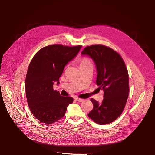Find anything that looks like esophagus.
Wrapping results in <instances>:
<instances>
[{
    "label": "esophagus",
    "mask_w": 155,
    "mask_h": 155,
    "mask_svg": "<svg viewBox=\"0 0 155 155\" xmlns=\"http://www.w3.org/2000/svg\"><path fill=\"white\" fill-rule=\"evenodd\" d=\"M75 99L77 101H78V102H82V101H83V99H80V98H78V97L75 98Z\"/></svg>",
    "instance_id": "obj_1"
}]
</instances>
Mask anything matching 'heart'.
<instances>
[{
	"label": "heart",
	"instance_id": "obj_1",
	"mask_svg": "<svg viewBox=\"0 0 155 155\" xmlns=\"http://www.w3.org/2000/svg\"><path fill=\"white\" fill-rule=\"evenodd\" d=\"M92 64L90 59L87 58V57H83L80 58L79 60V65H80V68L82 67V66H85L87 65H90Z\"/></svg>",
	"mask_w": 155,
	"mask_h": 155
}]
</instances>
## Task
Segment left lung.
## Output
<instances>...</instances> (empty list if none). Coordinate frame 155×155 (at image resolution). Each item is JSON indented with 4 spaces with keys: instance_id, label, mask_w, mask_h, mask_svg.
<instances>
[{
    "instance_id": "left-lung-1",
    "label": "left lung",
    "mask_w": 155,
    "mask_h": 155,
    "mask_svg": "<svg viewBox=\"0 0 155 155\" xmlns=\"http://www.w3.org/2000/svg\"><path fill=\"white\" fill-rule=\"evenodd\" d=\"M82 54L90 56L95 62L97 71L96 84L104 90L101 103L91 99L93 108L87 114L99 124L112 123L123 113L129 91V75L121 55L104 45L87 46Z\"/></svg>"
}]
</instances>
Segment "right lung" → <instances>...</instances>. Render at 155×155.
I'll return each mask as SVG.
<instances>
[{
    "instance_id": "add662e5",
    "label": "right lung",
    "mask_w": 155,
    "mask_h": 155,
    "mask_svg": "<svg viewBox=\"0 0 155 155\" xmlns=\"http://www.w3.org/2000/svg\"><path fill=\"white\" fill-rule=\"evenodd\" d=\"M81 45H50L34 56L28 67L25 89L27 102L33 115L40 122L51 124L62 118L68 106L73 102L69 96H61L54 90L65 65L79 52Z\"/></svg>"
}]
</instances>
